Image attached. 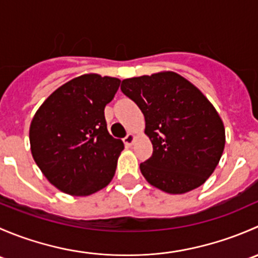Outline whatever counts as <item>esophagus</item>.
<instances>
[{
	"mask_svg": "<svg viewBox=\"0 0 258 258\" xmlns=\"http://www.w3.org/2000/svg\"><path fill=\"white\" fill-rule=\"evenodd\" d=\"M135 139H136V137H135L134 134H128L123 139L124 145H126V146H132V144H134V142H135Z\"/></svg>",
	"mask_w": 258,
	"mask_h": 258,
	"instance_id": "esophagus-1",
	"label": "esophagus"
}]
</instances>
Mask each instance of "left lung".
I'll list each match as a JSON object with an SVG mask.
<instances>
[{"instance_id": "8db88e82", "label": "left lung", "mask_w": 258, "mask_h": 258, "mask_svg": "<svg viewBox=\"0 0 258 258\" xmlns=\"http://www.w3.org/2000/svg\"><path fill=\"white\" fill-rule=\"evenodd\" d=\"M121 91L145 116L152 156L140 165L148 183L186 194L206 182L225 148V127L212 103L175 72L122 81Z\"/></svg>"}]
</instances>
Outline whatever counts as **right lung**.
<instances>
[{"instance_id":"obj_1","label":"right lung","mask_w":258,"mask_h":258,"mask_svg":"<svg viewBox=\"0 0 258 258\" xmlns=\"http://www.w3.org/2000/svg\"><path fill=\"white\" fill-rule=\"evenodd\" d=\"M119 83L114 77L82 75L57 88L33 116V160L59 191L88 196L113 178L123 142L108 134L105 107Z\"/></svg>"}]
</instances>
